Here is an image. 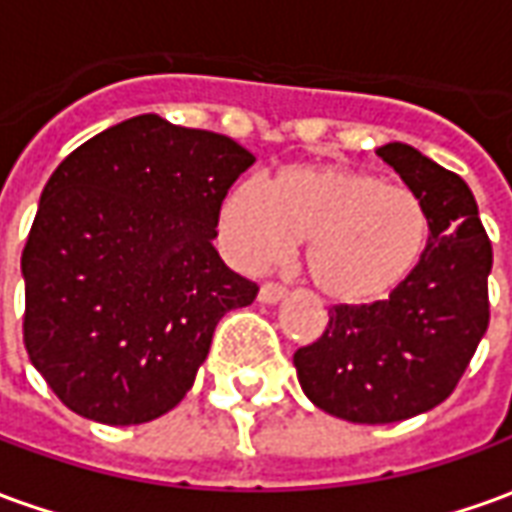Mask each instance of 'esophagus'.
Segmentation results:
<instances>
[{"instance_id":"obj_1","label":"esophagus","mask_w":512,"mask_h":512,"mask_svg":"<svg viewBox=\"0 0 512 512\" xmlns=\"http://www.w3.org/2000/svg\"><path fill=\"white\" fill-rule=\"evenodd\" d=\"M285 293H288V288H285L282 282H263L257 299L263 301V304H277L279 299H285Z\"/></svg>"}]
</instances>
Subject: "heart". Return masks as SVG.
I'll list each match as a JSON object with an SVG mask.
<instances>
[{
	"mask_svg": "<svg viewBox=\"0 0 512 512\" xmlns=\"http://www.w3.org/2000/svg\"><path fill=\"white\" fill-rule=\"evenodd\" d=\"M430 235V208L417 191L343 164H293L268 189L244 180L219 205V238L235 266L263 271L307 241V274L343 307L378 304L403 288Z\"/></svg>",
	"mask_w": 512,
	"mask_h": 512,
	"instance_id": "obj_1",
	"label": "heart"
}]
</instances>
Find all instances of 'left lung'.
<instances>
[{"label": "left lung", "instance_id": "obj_1", "mask_svg": "<svg viewBox=\"0 0 512 512\" xmlns=\"http://www.w3.org/2000/svg\"><path fill=\"white\" fill-rule=\"evenodd\" d=\"M428 202L433 235L419 268L389 299L329 310V326L293 354L299 384L332 417L386 425L452 395L488 329L494 249L472 189L403 142L378 147Z\"/></svg>", "mask_w": 512, "mask_h": 512}]
</instances>
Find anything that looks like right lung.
<instances>
[{"instance_id":"1","label":"right lung","mask_w":512,"mask_h":512,"mask_svg":"<svg viewBox=\"0 0 512 512\" xmlns=\"http://www.w3.org/2000/svg\"><path fill=\"white\" fill-rule=\"evenodd\" d=\"M252 164L230 136L139 115L54 169L21 255L24 345L79 417L167 414L224 312L255 301V282L213 246L219 205Z\"/></svg>"}]
</instances>
